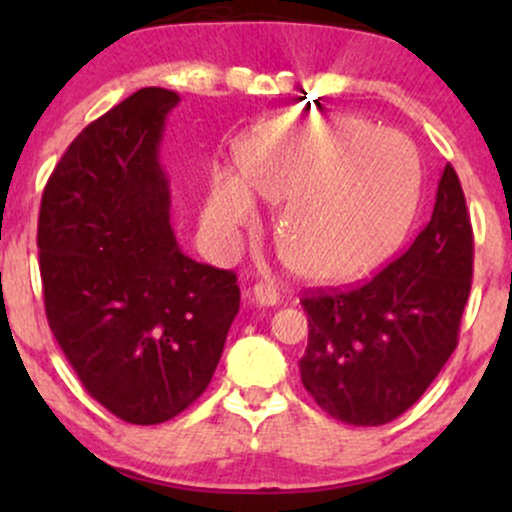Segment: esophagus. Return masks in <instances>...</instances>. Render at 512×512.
<instances>
[{"mask_svg":"<svg viewBox=\"0 0 512 512\" xmlns=\"http://www.w3.org/2000/svg\"><path fill=\"white\" fill-rule=\"evenodd\" d=\"M250 301L257 303V305H276V303H279V293H276L274 286L257 284L255 289L250 291Z\"/></svg>","mask_w":512,"mask_h":512,"instance_id":"esophagus-1","label":"esophagus"}]
</instances>
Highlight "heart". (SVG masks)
Segmentation results:
<instances>
[{"label": "heart", "mask_w": 512, "mask_h": 512, "mask_svg": "<svg viewBox=\"0 0 512 512\" xmlns=\"http://www.w3.org/2000/svg\"><path fill=\"white\" fill-rule=\"evenodd\" d=\"M238 175L214 170L202 221L228 250L257 219V197L279 204L274 238L298 276L349 281L385 262L421 195L414 146L349 115L284 117L255 127L236 149Z\"/></svg>", "instance_id": "b5f03b06"}]
</instances>
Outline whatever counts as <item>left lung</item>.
Wrapping results in <instances>:
<instances>
[{
    "mask_svg": "<svg viewBox=\"0 0 512 512\" xmlns=\"http://www.w3.org/2000/svg\"><path fill=\"white\" fill-rule=\"evenodd\" d=\"M474 236L455 168L438 180L431 221L404 255L349 291L308 293L305 390L351 426H383L436 380L457 346L472 289Z\"/></svg>",
    "mask_w": 512,
    "mask_h": 512,
    "instance_id": "left-lung-1",
    "label": "left lung"
}]
</instances>
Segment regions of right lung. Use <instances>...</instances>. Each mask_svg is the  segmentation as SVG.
I'll return each instance as SVG.
<instances>
[{
	"mask_svg": "<svg viewBox=\"0 0 512 512\" xmlns=\"http://www.w3.org/2000/svg\"><path fill=\"white\" fill-rule=\"evenodd\" d=\"M180 96L139 88L69 144L40 202L45 313L117 419L154 426L207 390L240 308L236 274L195 262L170 228L158 161Z\"/></svg>",
	"mask_w": 512,
	"mask_h": 512,
	"instance_id": "1",
	"label": "right lung"
}]
</instances>
